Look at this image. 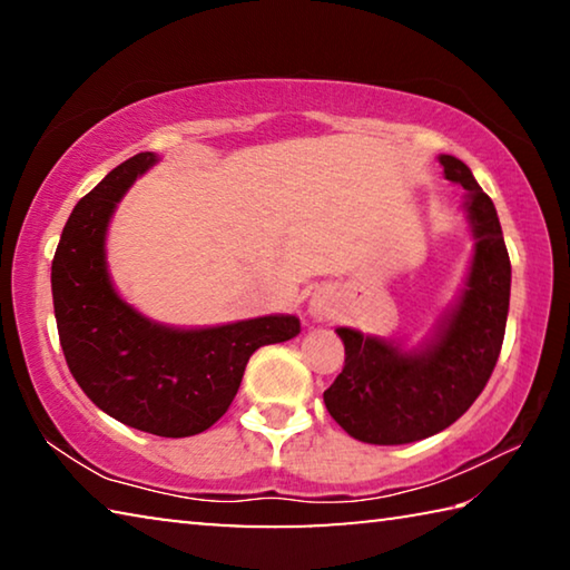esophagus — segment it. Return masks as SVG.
<instances>
[{"label":"esophagus","mask_w":570,"mask_h":570,"mask_svg":"<svg viewBox=\"0 0 570 570\" xmlns=\"http://www.w3.org/2000/svg\"><path fill=\"white\" fill-rule=\"evenodd\" d=\"M312 314L316 316V320H324V316L330 314V304H326V302H314L312 304Z\"/></svg>","instance_id":"esophagus-1"}]
</instances>
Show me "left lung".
<instances>
[{
    "label": "left lung",
    "instance_id": "obj_1",
    "mask_svg": "<svg viewBox=\"0 0 570 570\" xmlns=\"http://www.w3.org/2000/svg\"><path fill=\"white\" fill-rule=\"evenodd\" d=\"M440 163L450 183L470 190L465 208L475 256L460 304L422 352L336 330L344 366L324 392V404L344 432L370 445H404L450 428L485 390L503 346L510 256L495 206L465 163L452 156H440Z\"/></svg>",
    "mask_w": 570,
    "mask_h": 570
}]
</instances>
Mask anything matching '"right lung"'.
I'll return each instance as SVG.
<instances>
[{"mask_svg":"<svg viewBox=\"0 0 570 570\" xmlns=\"http://www.w3.org/2000/svg\"><path fill=\"white\" fill-rule=\"evenodd\" d=\"M156 156L138 153L77 200L52 258L57 332L75 382L128 428L190 438L224 417L258 346L298 334L296 316H262L214 330L148 322L115 294L105 230L118 200Z\"/></svg>","mask_w":570,"mask_h":570,"instance_id":"1","label":"right lung"}]
</instances>
